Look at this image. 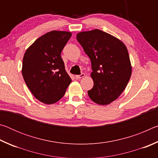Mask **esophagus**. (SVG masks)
Listing matches in <instances>:
<instances>
[{
    "label": "esophagus",
    "instance_id": "obj_1",
    "mask_svg": "<svg viewBox=\"0 0 158 158\" xmlns=\"http://www.w3.org/2000/svg\"><path fill=\"white\" fill-rule=\"evenodd\" d=\"M85 77V74L84 73H81V74H79V75H76L75 76V79H81L82 77Z\"/></svg>",
    "mask_w": 158,
    "mask_h": 158
}]
</instances>
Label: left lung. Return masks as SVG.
Wrapping results in <instances>:
<instances>
[{
  "label": "left lung",
  "mask_w": 158,
  "mask_h": 158,
  "mask_svg": "<svg viewBox=\"0 0 158 158\" xmlns=\"http://www.w3.org/2000/svg\"><path fill=\"white\" fill-rule=\"evenodd\" d=\"M77 40L91 60L93 89L89 98L98 105H108L119 97L132 74L129 54L125 45L98 29L81 32Z\"/></svg>",
  "instance_id": "8db88e82"
}]
</instances>
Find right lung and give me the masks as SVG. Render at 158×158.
<instances>
[{
  "label": "right lung",
  "mask_w": 158,
  "mask_h": 158,
  "mask_svg": "<svg viewBox=\"0 0 158 158\" xmlns=\"http://www.w3.org/2000/svg\"><path fill=\"white\" fill-rule=\"evenodd\" d=\"M71 35L50 31L37 39L23 56V79L35 98L47 105L60 100L72 81L60 56Z\"/></svg>",
  "instance_id": "1"
}]
</instances>
